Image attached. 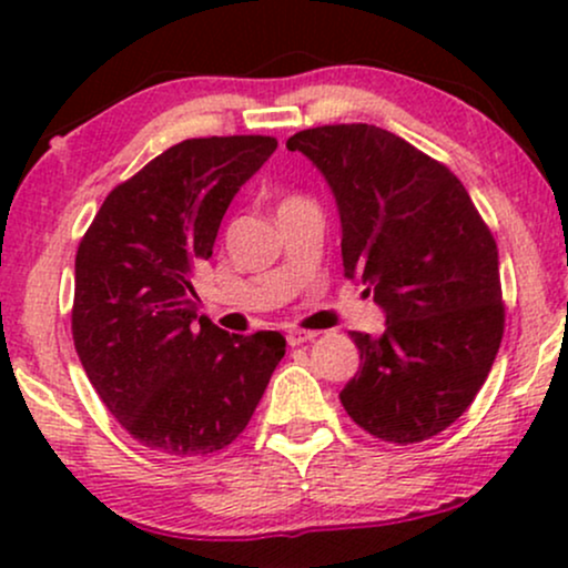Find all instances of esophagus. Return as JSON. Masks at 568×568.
I'll use <instances>...</instances> for the list:
<instances>
[{
    "label": "esophagus",
    "mask_w": 568,
    "mask_h": 568,
    "mask_svg": "<svg viewBox=\"0 0 568 568\" xmlns=\"http://www.w3.org/2000/svg\"><path fill=\"white\" fill-rule=\"evenodd\" d=\"M285 338H288L291 347H298V344H306V342H315L317 334L315 331H302V328H291L288 334H285Z\"/></svg>",
    "instance_id": "34e87169"
}]
</instances>
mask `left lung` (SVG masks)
<instances>
[{
	"label": "left lung",
	"instance_id": "obj_1",
	"mask_svg": "<svg viewBox=\"0 0 568 568\" xmlns=\"http://www.w3.org/2000/svg\"><path fill=\"white\" fill-rule=\"evenodd\" d=\"M285 146L321 171L342 221L344 277L366 283L382 336L352 331L361 371L338 393L363 429L419 443L454 425L497 357L499 253L446 165L376 125H325Z\"/></svg>",
	"mask_w": 568,
	"mask_h": 568
}]
</instances>
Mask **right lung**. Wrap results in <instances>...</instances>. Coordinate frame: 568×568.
I'll return each instance as SVG.
<instances>
[{
  "mask_svg": "<svg viewBox=\"0 0 568 568\" xmlns=\"http://www.w3.org/2000/svg\"><path fill=\"white\" fill-rule=\"evenodd\" d=\"M275 149L270 135L175 143L103 200L77 251V355L114 419L154 452L230 446L285 355L277 331L197 321L192 285L234 194Z\"/></svg>",
  "mask_w": 568,
  "mask_h": 568,
  "instance_id": "obj_1",
  "label": "right lung"
}]
</instances>
